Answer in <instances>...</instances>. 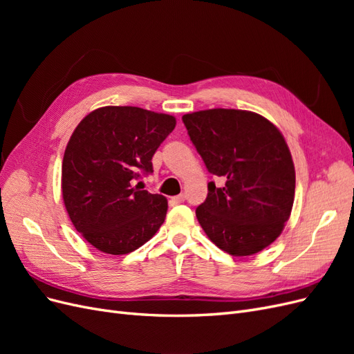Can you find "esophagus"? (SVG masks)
I'll use <instances>...</instances> for the list:
<instances>
[{
  "label": "esophagus",
  "instance_id": "34e87169",
  "mask_svg": "<svg viewBox=\"0 0 354 354\" xmlns=\"http://www.w3.org/2000/svg\"><path fill=\"white\" fill-rule=\"evenodd\" d=\"M185 199H186V196H185L183 194H180V195H177V196H173V198H171V201H173L174 203H183V202H185Z\"/></svg>",
  "mask_w": 354,
  "mask_h": 354
}]
</instances>
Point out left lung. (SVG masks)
<instances>
[{"mask_svg":"<svg viewBox=\"0 0 354 354\" xmlns=\"http://www.w3.org/2000/svg\"><path fill=\"white\" fill-rule=\"evenodd\" d=\"M187 134L212 176L196 208L207 236L234 257L260 252L291 216L295 169L281 131L264 116L238 109L183 115Z\"/></svg>","mask_w":354,"mask_h":354,"instance_id":"1","label":"left lung"}]
</instances>
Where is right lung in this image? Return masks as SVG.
<instances>
[{
  "label": "right lung",
  "instance_id": "add662e5",
  "mask_svg": "<svg viewBox=\"0 0 354 354\" xmlns=\"http://www.w3.org/2000/svg\"><path fill=\"white\" fill-rule=\"evenodd\" d=\"M176 118L134 106H104L75 128L62 164L69 218L94 248L122 255L140 248L164 223L165 196L136 181L153 173L152 156Z\"/></svg>",
  "mask_w": 354,
  "mask_h": 354
}]
</instances>
